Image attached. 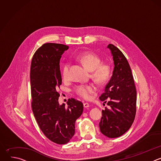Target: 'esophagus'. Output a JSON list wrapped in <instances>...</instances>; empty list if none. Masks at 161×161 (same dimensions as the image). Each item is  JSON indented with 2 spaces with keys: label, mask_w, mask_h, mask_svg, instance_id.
Segmentation results:
<instances>
[{
  "label": "esophagus",
  "mask_w": 161,
  "mask_h": 161,
  "mask_svg": "<svg viewBox=\"0 0 161 161\" xmlns=\"http://www.w3.org/2000/svg\"><path fill=\"white\" fill-rule=\"evenodd\" d=\"M83 107L85 108H87L89 107V104L87 103H83Z\"/></svg>",
  "instance_id": "1"
}]
</instances>
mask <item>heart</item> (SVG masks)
Wrapping results in <instances>:
<instances>
[{
    "label": "heart",
    "instance_id": "b5f03b06",
    "mask_svg": "<svg viewBox=\"0 0 161 161\" xmlns=\"http://www.w3.org/2000/svg\"><path fill=\"white\" fill-rule=\"evenodd\" d=\"M78 58L90 71H92L91 77L97 83L103 85L109 80L111 73V67L107 64H101L102 60L97 55L85 52L80 54ZM70 67L69 62H65L62 66V76L65 80L69 78ZM96 90V86L91 83L78 85L73 89L75 94L84 99L90 98L91 94H94Z\"/></svg>",
    "mask_w": 161,
    "mask_h": 161
}]
</instances>
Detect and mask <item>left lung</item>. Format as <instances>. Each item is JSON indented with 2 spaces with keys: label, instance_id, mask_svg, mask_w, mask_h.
<instances>
[{
  "label": "left lung",
  "instance_id": "8db88e82",
  "mask_svg": "<svg viewBox=\"0 0 161 161\" xmlns=\"http://www.w3.org/2000/svg\"><path fill=\"white\" fill-rule=\"evenodd\" d=\"M114 62L113 75L99 97L108 102L111 108L102 110L99 122L101 133L109 138L118 137L131 127L136 111V90L130 65L124 55L116 47L109 44Z\"/></svg>",
  "mask_w": 161,
  "mask_h": 161
}]
</instances>
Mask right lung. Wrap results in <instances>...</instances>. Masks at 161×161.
Instances as JSON below:
<instances>
[{
	"label": "right lung",
	"instance_id": "1",
	"mask_svg": "<svg viewBox=\"0 0 161 161\" xmlns=\"http://www.w3.org/2000/svg\"><path fill=\"white\" fill-rule=\"evenodd\" d=\"M68 46L46 43L34 53L31 67L32 109L39 127L57 144L67 143L75 133V122L81 115L83 103L69 99L67 106L58 103L62 84L60 60Z\"/></svg>",
	"mask_w": 161,
	"mask_h": 161
}]
</instances>
